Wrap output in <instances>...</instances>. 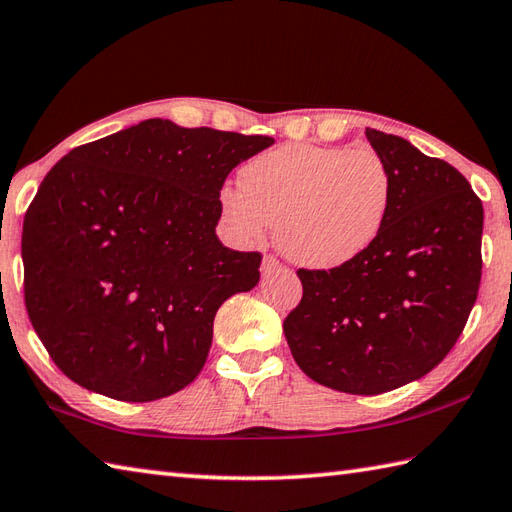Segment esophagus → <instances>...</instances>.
<instances>
[{
  "label": "esophagus",
  "mask_w": 512,
  "mask_h": 512,
  "mask_svg": "<svg viewBox=\"0 0 512 512\" xmlns=\"http://www.w3.org/2000/svg\"><path fill=\"white\" fill-rule=\"evenodd\" d=\"M279 268H281V264L277 262L275 257L266 255V257L262 259V277H268L270 273H275V270H279Z\"/></svg>",
  "instance_id": "obj_1"
}]
</instances>
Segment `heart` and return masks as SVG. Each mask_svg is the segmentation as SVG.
Masks as SVG:
<instances>
[{
	"instance_id": "obj_1",
	"label": "heart",
	"mask_w": 512,
	"mask_h": 512,
	"mask_svg": "<svg viewBox=\"0 0 512 512\" xmlns=\"http://www.w3.org/2000/svg\"><path fill=\"white\" fill-rule=\"evenodd\" d=\"M237 182L239 191H220L231 235L255 244L277 224L281 253L310 270H336L365 255L394 202L387 162L369 147L284 145L248 160Z\"/></svg>"
}]
</instances>
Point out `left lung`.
Segmentation results:
<instances>
[{
	"instance_id": "1",
	"label": "left lung",
	"mask_w": 512,
	"mask_h": 512,
	"mask_svg": "<svg viewBox=\"0 0 512 512\" xmlns=\"http://www.w3.org/2000/svg\"><path fill=\"white\" fill-rule=\"evenodd\" d=\"M365 136L394 178L383 233L352 264L299 270L284 334L314 383L376 396L429 374L458 341L480 288L484 209L449 162L372 127Z\"/></svg>"
}]
</instances>
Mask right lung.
I'll return each instance as SVG.
<instances>
[{
  "mask_svg": "<svg viewBox=\"0 0 512 512\" xmlns=\"http://www.w3.org/2000/svg\"><path fill=\"white\" fill-rule=\"evenodd\" d=\"M268 136L149 118L72 149L24 217L26 310L61 372L149 402L202 372L222 303L259 281V253L215 233L220 191Z\"/></svg>",
  "mask_w": 512,
  "mask_h": 512,
  "instance_id": "add662e5",
  "label": "right lung"
}]
</instances>
